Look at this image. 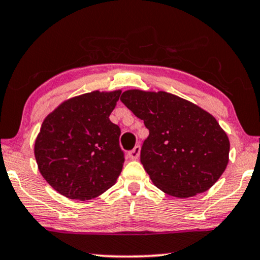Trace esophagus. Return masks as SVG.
<instances>
[{
    "label": "esophagus",
    "mask_w": 260,
    "mask_h": 260,
    "mask_svg": "<svg viewBox=\"0 0 260 260\" xmlns=\"http://www.w3.org/2000/svg\"><path fill=\"white\" fill-rule=\"evenodd\" d=\"M140 153H141V147L136 146L133 150L129 151V157L131 160H137L140 157Z\"/></svg>",
    "instance_id": "34e87169"
}]
</instances>
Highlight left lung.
Returning a JSON list of instances; mask_svg holds the SVG:
<instances>
[{
    "mask_svg": "<svg viewBox=\"0 0 260 260\" xmlns=\"http://www.w3.org/2000/svg\"><path fill=\"white\" fill-rule=\"evenodd\" d=\"M120 101L149 130L141 164L156 187L187 198L216 183L227 167L229 140L210 113L167 92L130 89Z\"/></svg>",
    "mask_w": 260,
    "mask_h": 260,
    "instance_id": "8db88e82",
    "label": "left lung"
}]
</instances>
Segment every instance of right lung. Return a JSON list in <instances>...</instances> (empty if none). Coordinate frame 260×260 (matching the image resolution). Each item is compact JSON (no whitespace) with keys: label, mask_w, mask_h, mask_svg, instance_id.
<instances>
[{"label":"right lung","mask_w":260,"mask_h":260,"mask_svg":"<svg viewBox=\"0 0 260 260\" xmlns=\"http://www.w3.org/2000/svg\"><path fill=\"white\" fill-rule=\"evenodd\" d=\"M122 90L82 94L64 101L44 119L35 143L39 172L70 200L98 197L123 170L120 129L110 120Z\"/></svg>","instance_id":"1"}]
</instances>
